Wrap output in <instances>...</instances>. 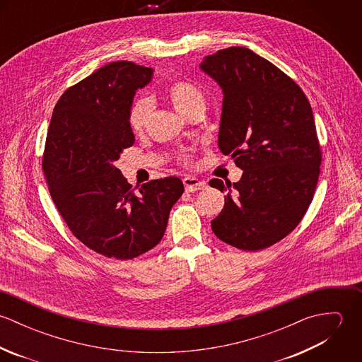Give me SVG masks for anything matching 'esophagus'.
<instances>
[{"label": "esophagus", "mask_w": 362, "mask_h": 362, "mask_svg": "<svg viewBox=\"0 0 362 362\" xmlns=\"http://www.w3.org/2000/svg\"><path fill=\"white\" fill-rule=\"evenodd\" d=\"M182 181H184V187H185L187 192H195V191H199V189L205 188V181H202L197 177L187 175Z\"/></svg>", "instance_id": "esophagus-1"}]
</instances>
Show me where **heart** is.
Instances as JSON below:
<instances>
[{
    "mask_svg": "<svg viewBox=\"0 0 362 362\" xmlns=\"http://www.w3.org/2000/svg\"><path fill=\"white\" fill-rule=\"evenodd\" d=\"M164 96L184 115L189 117L195 111L205 110L206 98L202 89L191 81L174 79L164 88ZM153 104L151 99H138L128 110V125L135 135H141L148 128ZM178 160L184 164L189 163V156L181 155Z\"/></svg>",
    "mask_w": 362,
    "mask_h": 362,
    "instance_id": "obj_1",
    "label": "heart"
}]
</instances>
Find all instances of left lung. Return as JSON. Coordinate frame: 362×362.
I'll list each match as a JSON object with an SVG mask.
<instances>
[{
	"label": "left lung",
	"mask_w": 362,
	"mask_h": 362,
	"mask_svg": "<svg viewBox=\"0 0 362 362\" xmlns=\"http://www.w3.org/2000/svg\"><path fill=\"white\" fill-rule=\"evenodd\" d=\"M201 68L224 95L218 149L244 170L234 184L209 181L227 192L211 230L238 250H264L300 224L313 198L322 151L310 102L288 75L245 47L207 55Z\"/></svg>",
	"instance_id": "1"
}]
</instances>
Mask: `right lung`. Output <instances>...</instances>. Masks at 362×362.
<instances>
[{
    "label": "right lung",
    "instance_id": "obj_1",
    "mask_svg": "<svg viewBox=\"0 0 362 362\" xmlns=\"http://www.w3.org/2000/svg\"><path fill=\"white\" fill-rule=\"evenodd\" d=\"M152 75L131 61L104 65L62 93L47 131L42 168L52 202L72 234L107 258L151 251L184 192L177 177L152 180L135 192L114 165L135 142L128 110Z\"/></svg>",
    "mask_w": 362,
    "mask_h": 362
}]
</instances>
